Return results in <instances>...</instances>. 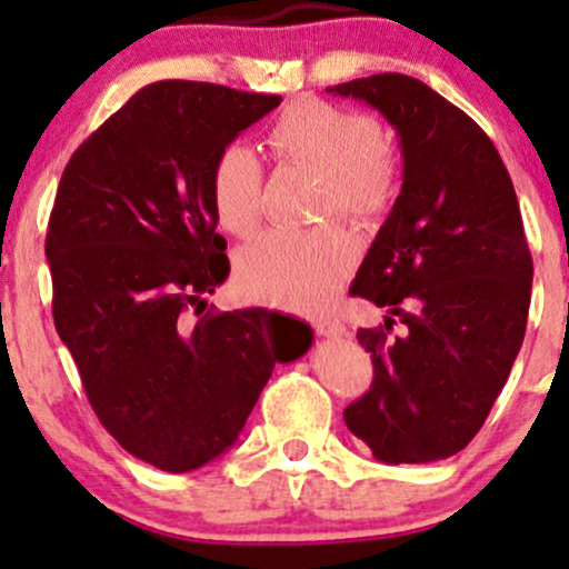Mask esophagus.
<instances>
[{
    "label": "esophagus",
    "instance_id": "obj_1",
    "mask_svg": "<svg viewBox=\"0 0 569 569\" xmlns=\"http://www.w3.org/2000/svg\"><path fill=\"white\" fill-rule=\"evenodd\" d=\"M315 330L325 338H347L349 336L347 325L338 322V319H317Z\"/></svg>",
    "mask_w": 569,
    "mask_h": 569
}]
</instances>
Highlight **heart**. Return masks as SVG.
Wrapping results in <instances>:
<instances>
[{
  "label": "heart",
  "instance_id": "heart-1",
  "mask_svg": "<svg viewBox=\"0 0 569 569\" xmlns=\"http://www.w3.org/2000/svg\"><path fill=\"white\" fill-rule=\"evenodd\" d=\"M279 161L319 169V212L379 217L398 190V158L368 114L322 99L290 104L266 133ZM209 199L222 231L250 236L263 212V166L244 144L217 152ZM352 266V241L336 222L309 231H268L236 260L247 298L282 309L328 303Z\"/></svg>",
  "mask_w": 569,
  "mask_h": 569
}]
</instances>
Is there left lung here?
<instances>
[{
  "label": "left lung",
  "instance_id": "8db88e82",
  "mask_svg": "<svg viewBox=\"0 0 569 569\" xmlns=\"http://www.w3.org/2000/svg\"><path fill=\"white\" fill-rule=\"evenodd\" d=\"M328 91L376 107L403 147V188L349 290L387 317L357 330L373 381L343 422L381 462L446 459L487 422L525 341L532 254L513 182L481 126L422 80Z\"/></svg>",
  "mask_w": 569,
  "mask_h": 569
}]
</instances>
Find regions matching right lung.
Masks as SVG:
<instances>
[{
	"label": "right lung",
	"instance_id": "1",
	"mask_svg": "<svg viewBox=\"0 0 569 569\" xmlns=\"http://www.w3.org/2000/svg\"><path fill=\"white\" fill-rule=\"evenodd\" d=\"M282 96L214 82L144 86L63 169L44 254L53 322L104 430L142 462L188 473L231 449L277 362L311 330L282 315L207 311L231 263L209 174ZM296 322V319H292Z\"/></svg>",
	"mask_w": 569,
	"mask_h": 569
}]
</instances>
